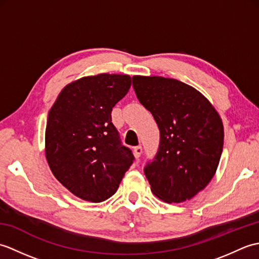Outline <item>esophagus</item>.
Segmentation results:
<instances>
[{"mask_svg":"<svg viewBox=\"0 0 259 259\" xmlns=\"http://www.w3.org/2000/svg\"><path fill=\"white\" fill-rule=\"evenodd\" d=\"M134 153H135L136 158L139 159V157L141 156V153H142V147H141V146L135 147V148H134Z\"/></svg>","mask_w":259,"mask_h":259,"instance_id":"34e87169","label":"esophagus"}]
</instances>
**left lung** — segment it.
Here are the masks:
<instances>
[{
	"label": "left lung",
	"instance_id": "8db88e82",
	"mask_svg": "<svg viewBox=\"0 0 259 259\" xmlns=\"http://www.w3.org/2000/svg\"><path fill=\"white\" fill-rule=\"evenodd\" d=\"M139 102L160 131L159 148L144 172L157 197L183 202L196 196L216 172L224 148V126L199 91L162 76L135 75Z\"/></svg>",
	"mask_w": 259,
	"mask_h": 259
}]
</instances>
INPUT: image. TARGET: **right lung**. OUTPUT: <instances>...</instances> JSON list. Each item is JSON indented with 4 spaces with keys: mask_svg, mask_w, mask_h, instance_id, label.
<instances>
[{
    "mask_svg": "<svg viewBox=\"0 0 259 259\" xmlns=\"http://www.w3.org/2000/svg\"><path fill=\"white\" fill-rule=\"evenodd\" d=\"M131 78L102 73L68 84L49 112L46 156L53 175L83 200L115 194L134 163L112 123V108L128 93Z\"/></svg>",
    "mask_w": 259,
    "mask_h": 259,
    "instance_id": "add662e5",
    "label": "right lung"
}]
</instances>
